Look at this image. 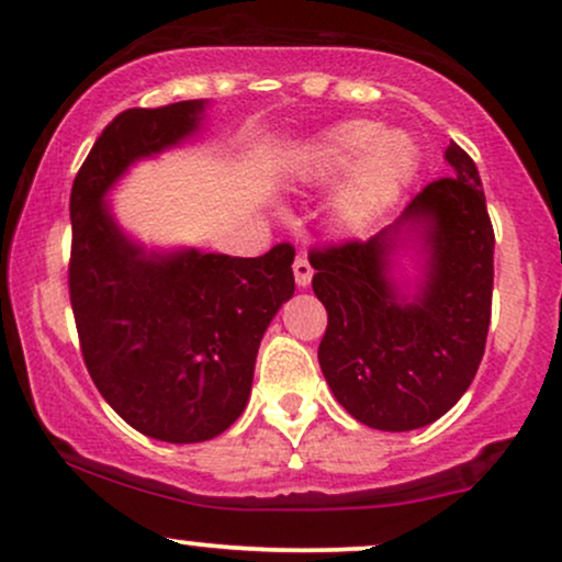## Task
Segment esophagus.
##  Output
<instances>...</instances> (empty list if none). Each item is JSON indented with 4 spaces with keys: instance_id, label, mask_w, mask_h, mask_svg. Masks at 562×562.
Here are the masks:
<instances>
[{
    "instance_id": "1",
    "label": "esophagus",
    "mask_w": 562,
    "mask_h": 562,
    "mask_svg": "<svg viewBox=\"0 0 562 562\" xmlns=\"http://www.w3.org/2000/svg\"><path fill=\"white\" fill-rule=\"evenodd\" d=\"M293 274H295V282H299L301 288H306L308 282H311V274H314V269H311L306 254L295 256V261H293Z\"/></svg>"
}]
</instances>
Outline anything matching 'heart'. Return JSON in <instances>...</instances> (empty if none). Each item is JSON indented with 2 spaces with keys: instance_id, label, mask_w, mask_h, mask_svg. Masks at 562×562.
<instances>
[{
  "instance_id": "obj_1",
  "label": "heart",
  "mask_w": 562,
  "mask_h": 562,
  "mask_svg": "<svg viewBox=\"0 0 562 562\" xmlns=\"http://www.w3.org/2000/svg\"><path fill=\"white\" fill-rule=\"evenodd\" d=\"M416 165V140L405 131H380L369 120H348L306 148L299 178L319 186L350 169L329 199V220L340 233H361L401 195Z\"/></svg>"
}]
</instances>
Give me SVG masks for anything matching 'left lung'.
Here are the masks:
<instances>
[{
  "mask_svg": "<svg viewBox=\"0 0 562 562\" xmlns=\"http://www.w3.org/2000/svg\"><path fill=\"white\" fill-rule=\"evenodd\" d=\"M452 178L431 180L369 240L311 248V288L327 308L319 367L337 403L382 431L427 427L461 401L492 319L495 229L474 159L450 144ZM405 228L423 235L428 274L414 300L389 277Z\"/></svg>",
  "mask_w": 562,
  "mask_h": 562,
  "instance_id": "obj_1",
  "label": "left lung"
}]
</instances>
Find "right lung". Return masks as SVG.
<instances>
[{
  "mask_svg": "<svg viewBox=\"0 0 562 562\" xmlns=\"http://www.w3.org/2000/svg\"><path fill=\"white\" fill-rule=\"evenodd\" d=\"M201 112L204 99L120 112L70 193L67 282L88 374L133 429L178 445L222 435L243 414L261 337L295 290L290 243L256 259L159 256L114 225L104 206L114 180L188 138Z\"/></svg>",
  "mask_w": 562,
  "mask_h": 562,
  "instance_id": "obj_1",
  "label": "right lung"
}]
</instances>
